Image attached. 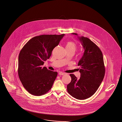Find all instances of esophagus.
Listing matches in <instances>:
<instances>
[{
  "mask_svg": "<svg viewBox=\"0 0 122 122\" xmlns=\"http://www.w3.org/2000/svg\"><path fill=\"white\" fill-rule=\"evenodd\" d=\"M64 74H65V73H64L63 72H59V75H64Z\"/></svg>",
  "mask_w": 122,
  "mask_h": 122,
  "instance_id": "esophagus-1",
  "label": "esophagus"
}]
</instances>
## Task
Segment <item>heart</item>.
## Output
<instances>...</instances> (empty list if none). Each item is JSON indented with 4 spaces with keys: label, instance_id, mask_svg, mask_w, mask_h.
<instances>
[{
    "label": "heart",
    "instance_id": "heart-1",
    "mask_svg": "<svg viewBox=\"0 0 122 122\" xmlns=\"http://www.w3.org/2000/svg\"><path fill=\"white\" fill-rule=\"evenodd\" d=\"M66 49L67 50H72L75 52L77 49V45L74 42L69 41L66 44Z\"/></svg>",
    "mask_w": 122,
    "mask_h": 122
}]
</instances>
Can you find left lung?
Listing matches in <instances>:
<instances>
[{"instance_id":"1","label":"left lung","mask_w":122,"mask_h":122,"mask_svg":"<svg viewBox=\"0 0 122 122\" xmlns=\"http://www.w3.org/2000/svg\"><path fill=\"white\" fill-rule=\"evenodd\" d=\"M73 34L77 35V33ZM78 37L84 50L78 63L81 77L77 79L73 74H70L72 80L67 85V90L72 97L83 100L96 92L104 79L105 67L102 53L97 45L87 37Z\"/></svg>"}]
</instances>
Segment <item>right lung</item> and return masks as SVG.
Returning <instances> with one entry per match:
<instances>
[{
	"label": "right lung",
	"instance_id": "right-lung-1",
	"mask_svg": "<svg viewBox=\"0 0 122 122\" xmlns=\"http://www.w3.org/2000/svg\"><path fill=\"white\" fill-rule=\"evenodd\" d=\"M64 35L65 34L35 36L21 50L18 73L23 86L30 94L41 96L51 89L57 73L42 66Z\"/></svg>",
	"mask_w": 122,
	"mask_h": 122
}]
</instances>
